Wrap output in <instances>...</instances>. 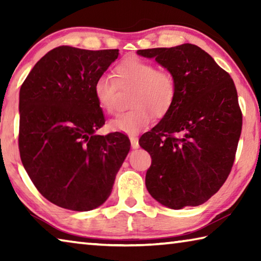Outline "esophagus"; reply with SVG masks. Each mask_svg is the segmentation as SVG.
I'll use <instances>...</instances> for the list:
<instances>
[{
    "label": "esophagus",
    "instance_id": "1",
    "mask_svg": "<svg viewBox=\"0 0 261 261\" xmlns=\"http://www.w3.org/2000/svg\"><path fill=\"white\" fill-rule=\"evenodd\" d=\"M130 141H131V147L134 149L139 148V143H138V138L136 137H130Z\"/></svg>",
    "mask_w": 261,
    "mask_h": 261
}]
</instances>
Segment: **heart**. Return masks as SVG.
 <instances>
[{"label": "heart", "instance_id": "obj_1", "mask_svg": "<svg viewBox=\"0 0 261 261\" xmlns=\"http://www.w3.org/2000/svg\"><path fill=\"white\" fill-rule=\"evenodd\" d=\"M120 87H135L126 113L118 114L108 123L109 130L137 135L152 121L153 114L163 116L173 105L176 96V82L173 74L156 70L151 62L130 57L122 61L114 70ZM116 84L108 74H100L93 84V94L99 107L108 114L115 110Z\"/></svg>", "mask_w": 261, "mask_h": 261}]
</instances>
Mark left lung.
<instances>
[{
	"mask_svg": "<svg viewBox=\"0 0 261 261\" xmlns=\"http://www.w3.org/2000/svg\"><path fill=\"white\" fill-rule=\"evenodd\" d=\"M173 74L176 96L161 121L140 137L151 154L145 184L171 210L199 206L230 173L242 131L237 91L229 73L196 45L137 50Z\"/></svg>",
	"mask_w": 261,
	"mask_h": 261,
	"instance_id": "8db88e82",
	"label": "left lung"
}]
</instances>
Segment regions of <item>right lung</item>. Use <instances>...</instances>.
<instances>
[{"label": "right lung", "instance_id": "add662e5", "mask_svg": "<svg viewBox=\"0 0 261 261\" xmlns=\"http://www.w3.org/2000/svg\"><path fill=\"white\" fill-rule=\"evenodd\" d=\"M118 49L56 47L37 62L19 91V153L47 200L70 211L94 210L108 199L130 151L121 132L105 124L93 84Z\"/></svg>", "mask_w": 261, "mask_h": 261}]
</instances>
